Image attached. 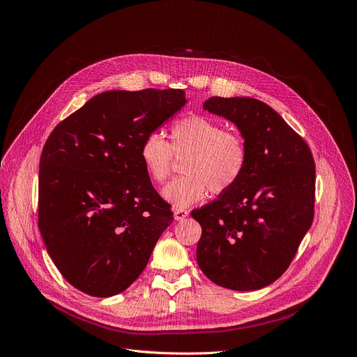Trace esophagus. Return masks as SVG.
Here are the masks:
<instances>
[{"mask_svg": "<svg viewBox=\"0 0 357 357\" xmlns=\"http://www.w3.org/2000/svg\"><path fill=\"white\" fill-rule=\"evenodd\" d=\"M174 214H175V220L179 221V220H183L185 217H188L190 211L188 210H183V208H175Z\"/></svg>", "mask_w": 357, "mask_h": 357, "instance_id": "obj_1", "label": "esophagus"}]
</instances>
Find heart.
Segmentation results:
<instances>
[{
  "label": "heart",
  "instance_id": "heart-1",
  "mask_svg": "<svg viewBox=\"0 0 357 357\" xmlns=\"http://www.w3.org/2000/svg\"><path fill=\"white\" fill-rule=\"evenodd\" d=\"M139 156L144 171L155 182H165L172 172L174 156L183 158L185 175L163 188V198L175 208H186L205 198L226 194L238 183L249 162L246 137L234 128H224L218 120L188 114L169 130V142L159 133L142 140Z\"/></svg>",
  "mask_w": 357,
  "mask_h": 357
}]
</instances>
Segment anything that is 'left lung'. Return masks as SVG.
I'll return each mask as SVG.
<instances>
[{"mask_svg":"<svg viewBox=\"0 0 357 357\" xmlns=\"http://www.w3.org/2000/svg\"><path fill=\"white\" fill-rule=\"evenodd\" d=\"M204 109L238 127L249 144V162L233 190L191 213L202 229L198 266L222 288L260 289L289 268L312 224L311 149L259 100L211 97Z\"/></svg>","mask_w":357,"mask_h":357,"instance_id":"obj_1","label":"left lung"}]
</instances>
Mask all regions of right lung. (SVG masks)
<instances>
[{
	"label": "right lung",
	"mask_w": 357,
	"mask_h": 357,
	"mask_svg": "<svg viewBox=\"0 0 357 357\" xmlns=\"http://www.w3.org/2000/svg\"><path fill=\"white\" fill-rule=\"evenodd\" d=\"M182 89L107 91L53 128L39 169V230L62 276L91 296L126 291L174 220L139 156Z\"/></svg>",
	"instance_id": "add662e5"
}]
</instances>
